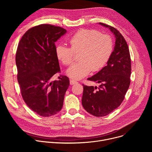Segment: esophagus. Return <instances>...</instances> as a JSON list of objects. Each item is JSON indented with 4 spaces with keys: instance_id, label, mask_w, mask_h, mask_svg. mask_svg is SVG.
<instances>
[{
    "instance_id": "esophagus-1",
    "label": "esophagus",
    "mask_w": 152,
    "mask_h": 152,
    "mask_svg": "<svg viewBox=\"0 0 152 152\" xmlns=\"http://www.w3.org/2000/svg\"><path fill=\"white\" fill-rule=\"evenodd\" d=\"M77 83V82L75 81V80H74L71 79V80H70V84L71 85H74V84H75V83Z\"/></svg>"
}]
</instances>
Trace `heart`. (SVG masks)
Listing matches in <instances>:
<instances>
[{"mask_svg": "<svg viewBox=\"0 0 152 152\" xmlns=\"http://www.w3.org/2000/svg\"><path fill=\"white\" fill-rule=\"evenodd\" d=\"M71 48L59 45L56 48L57 58L69 66L73 61L75 53L80 52V62L73 64L67 70V75L75 80L87 75L91 70L102 69L109 60L113 50V41L106 34L95 29H81L69 39Z\"/></svg>", "mask_w": 152, "mask_h": 152, "instance_id": "b5f03b06", "label": "heart"}]
</instances>
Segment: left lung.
I'll return each instance as SVG.
<instances>
[{
	"label": "left lung",
	"mask_w": 152,
	"mask_h": 152,
	"mask_svg": "<svg viewBox=\"0 0 152 152\" xmlns=\"http://www.w3.org/2000/svg\"><path fill=\"white\" fill-rule=\"evenodd\" d=\"M110 30L115 38V46L107 65L88 80L100 83L99 87L83 86L82 104L84 109L95 117L107 115L121 104L131 83V59L127 42L114 27L99 23Z\"/></svg>",
	"instance_id": "obj_1"
}]
</instances>
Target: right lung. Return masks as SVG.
I'll return each instance as SVG.
<instances>
[{
  "label": "right lung",
  "instance_id": "1",
  "mask_svg": "<svg viewBox=\"0 0 152 152\" xmlns=\"http://www.w3.org/2000/svg\"><path fill=\"white\" fill-rule=\"evenodd\" d=\"M66 32L59 26L39 25L27 31L17 47L15 62L21 96L30 109L42 117L61 110L70 85L66 76L51 81L61 71L55 42Z\"/></svg>",
  "mask_w": 152,
  "mask_h": 152
}]
</instances>
